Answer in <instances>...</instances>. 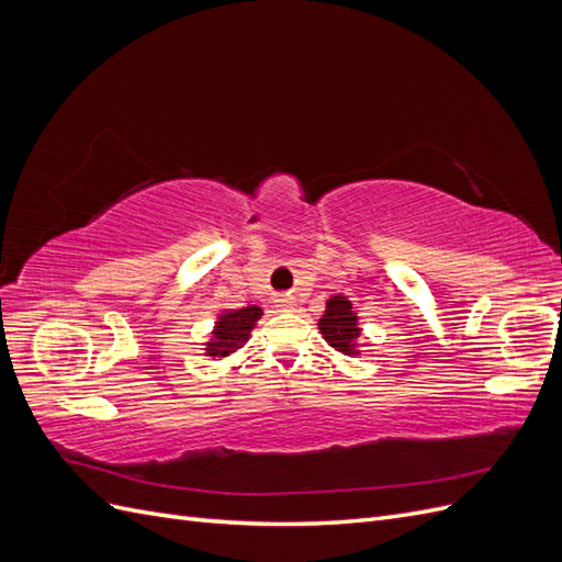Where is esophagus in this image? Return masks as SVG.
Returning <instances> with one entry per match:
<instances>
[{
    "mask_svg": "<svg viewBox=\"0 0 562 562\" xmlns=\"http://www.w3.org/2000/svg\"><path fill=\"white\" fill-rule=\"evenodd\" d=\"M277 307L281 312H291L295 307V300L291 295H281V297H277Z\"/></svg>",
    "mask_w": 562,
    "mask_h": 562,
    "instance_id": "1",
    "label": "esophagus"
}]
</instances>
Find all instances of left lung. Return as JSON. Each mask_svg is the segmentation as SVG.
I'll list each match as a JSON object with an SVG mask.
<instances>
[{
    "label": "left lung",
    "instance_id": "1",
    "mask_svg": "<svg viewBox=\"0 0 562 562\" xmlns=\"http://www.w3.org/2000/svg\"><path fill=\"white\" fill-rule=\"evenodd\" d=\"M318 330L326 342L339 353L356 356L359 351V316L345 295H333L326 302V312L318 318Z\"/></svg>",
    "mask_w": 562,
    "mask_h": 562
}]
</instances>
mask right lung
<instances>
[{
    "mask_svg": "<svg viewBox=\"0 0 562 562\" xmlns=\"http://www.w3.org/2000/svg\"><path fill=\"white\" fill-rule=\"evenodd\" d=\"M260 316L262 310L255 307V304H248L244 310H229L220 314L211 333L213 337L206 342V356L225 359V356L241 349L250 339V330L255 328V323H258Z\"/></svg>",
    "mask_w": 562,
    "mask_h": 562,
    "instance_id": "obj_1",
    "label": "right lung"
}]
</instances>
